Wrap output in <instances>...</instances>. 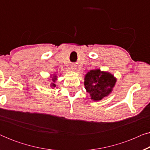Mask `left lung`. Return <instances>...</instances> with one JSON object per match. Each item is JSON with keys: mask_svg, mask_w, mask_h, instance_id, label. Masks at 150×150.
Masks as SVG:
<instances>
[{"mask_svg": "<svg viewBox=\"0 0 150 150\" xmlns=\"http://www.w3.org/2000/svg\"><path fill=\"white\" fill-rule=\"evenodd\" d=\"M116 79L111 74L100 69L90 70L85 77V88L89 93L91 99L99 101L111 93L116 83Z\"/></svg>", "mask_w": 150, "mask_h": 150, "instance_id": "8db88e82", "label": "left lung"}]
</instances>
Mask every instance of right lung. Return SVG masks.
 <instances>
[{
    "label": "right lung",
    "mask_w": 150,
    "mask_h": 150,
    "mask_svg": "<svg viewBox=\"0 0 150 150\" xmlns=\"http://www.w3.org/2000/svg\"><path fill=\"white\" fill-rule=\"evenodd\" d=\"M57 76L55 75H54L52 76V81H53V83H52L50 84V87H52V88H54L55 87H56V85H55V81H56V80H57Z\"/></svg>",
    "instance_id": "add662e5"
}]
</instances>
